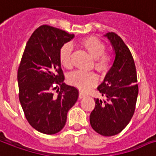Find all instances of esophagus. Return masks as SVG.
<instances>
[{
	"instance_id": "34e87169",
	"label": "esophagus",
	"mask_w": 156,
	"mask_h": 156,
	"mask_svg": "<svg viewBox=\"0 0 156 156\" xmlns=\"http://www.w3.org/2000/svg\"><path fill=\"white\" fill-rule=\"evenodd\" d=\"M86 97V94H84L83 92V91H80V92H79V98H83V97Z\"/></svg>"
}]
</instances>
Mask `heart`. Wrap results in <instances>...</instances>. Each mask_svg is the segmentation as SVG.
<instances>
[{"mask_svg":"<svg viewBox=\"0 0 156 156\" xmlns=\"http://www.w3.org/2000/svg\"><path fill=\"white\" fill-rule=\"evenodd\" d=\"M79 46L89 53L94 58V67L101 73H107L112 68L113 56L105 52L106 46L103 41L96 37H86L78 41ZM72 46L69 44H65L59 51V60L60 65L68 70L72 69ZM98 78L94 72L75 71L68 76V83L70 85L78 87L82 91H87L95 86Z\"/></svg>","mask_w":156,"mask_h":156,"instance_id":"obj_1","label":"heart"}]
</instances>
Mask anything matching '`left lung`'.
Segmentation results:
<instances>
[{
  "label": "left lung",
  "instance_id": "1",
  "mask_svg": "<svg viewBox=\"0 0 156 156\" xmlns=\"http://www.w3.org/2000/svg\"><path fill=\"white\" fill-rule=\"evenodd\" d=\"M115 51L112 68L97 90L106 101L96 98L90 115V123L102 136L117 135L125 128L133 116L138 95L135 63L130 50L114 32L106 33Z\"/></svg>",
  "mask_w": 156,
  "mask_h": 156
}]
</instances>
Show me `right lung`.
<instances>
[{
  "label": "right lung",
  "mask_w": 156,
  "mask_h": 156,
  "mask_svg": "<svg viewBox=\"0 0 156 156\" xmlns=\"http://www.w3.org/2000/svg\"><path fill=\"white\" fill-rule=\"evenodd\" d=\"M73 37L59 28L40 26L28 39L18 69L20 104L29 124L41 133H59L78 98V88L63 83L59 60L60 48Z\"/></svg>",
  "instance_id": "obj_1"
}]
</instances>
